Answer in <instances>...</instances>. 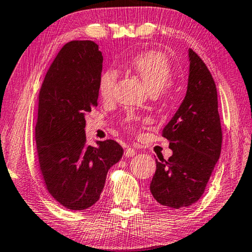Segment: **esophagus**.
Wrapping results in <instances>:
<instances>
[{"mask_svg":"<svg viewBox=\"0 0 252 252\" xmlns=\"http://www.w3.org/2000/svg\"><path fill=\"white\" fill-rule=\"evenodd\" d=\"M135 155H136V151L134 148L128 147V148L125 149V156L126 157H133Z\"/></svg>","mask_w":252,"mask_h":252,"instance_id":"esophagus-1","label":"esophagus"}]
</instances>
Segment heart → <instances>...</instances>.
<instances>
[{
	"mask_svg": "<svg viewBox=\"0 0 252 252\" xmlns=\"http://www.w3.org/2000/svg\"><path fill=\"white\" fill-rule=\"evenodd\" d=\"M129 68L142 78L149 91L158 93L166 86L173 75L170 61L164 53L155 50L140 52L136 54L128 63ZM118 75L115 70L107 69L101 73L98 82V93L101 98L109 100L113 98ZM126 126L134 128L133 118L126 119Z\"/></svg>",
	"mask_w": 252,
	"mask_h": 252,
	"instance_id": "obj_1",
	"label": "heart"
}]
</instances>
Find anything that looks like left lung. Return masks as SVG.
<instances>
[{"instance_id": "obj_1", "label": "left lung", "mask_w": 252, "mask_h": 252, "mask_svg": "<svg viewBox=\"0 0 252 252\" xmlns=\"http://www.w3.org/2000/svg\"><path fill=\"white\" fill-rule=\"evenodd\" d=\"M189 61L187 94L161 133L168 139L173 155L168 160L156 159V173L151 183L153 197L174 209L199 200L219 159L222 143L214 78L191 48Z\"/></svg>"}]
</instances>
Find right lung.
<instances>
[{"label": "right lung", "instance_id": "1", "mask_svg": "<svg viewBox=\"0 0 252 252\" xmlns=\"http://www.w3.org/2000/svg\"><path fill=\"white\" fill-rule=\"evenodd\" d=\"M103 55L93 41H70L44 77L35 125L36 158L45 188L70 210L99 199L110 167L124 149L112 139L87 144L85 114L97 107Z\"/></svg>", "mask_w": 252, "mask_h": 252}]
</instances>
